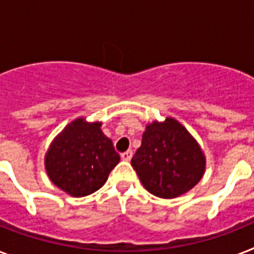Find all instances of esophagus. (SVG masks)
<instances>
[{
	"label": "esophagus",
	"instance_id": "obj_1",
	"mask_svg": "<svg viewBox=\"0 0 254 254\" xmlns=\"http://www.w3.org/2000/svg\"><path fill=\"white\" fill-rule=\"evenodd\" d=\"M131 155H133L131 150H127V151H125V153H123V154H121V159H123V161H127V162H129V161L131 159Z\"/></svg>",
	"mask_w": 254,
	"mask_h": 254
}]
</instances>
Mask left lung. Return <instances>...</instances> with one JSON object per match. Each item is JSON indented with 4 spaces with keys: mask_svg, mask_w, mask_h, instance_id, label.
I'll use <instances>...</instances> for the list:
<instances>
[{
    "mask_svg": "<svg viewBox=\"0 0 254 254\" xmlns=\"http://www.w3.org/2000/svg\"><path fill=\"white\" fill-rule=\"evenodd\" d=\"M131 166L149 192L174 199L199 183L205 171V155L178 120L166 117L147 124Z\"/></svg>",
    "mask_w": 254,
    "mask_h": 254,
    "instance_id": "left-lung-1",
    "label": "left lung"
}]
</instances>
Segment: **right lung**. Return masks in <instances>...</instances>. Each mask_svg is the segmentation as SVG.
<instances>
[{
  "label": "right lung",
  "instance_id": "obj_1",
  "mask_svg": "<svg viewBox=\"0 0 254 254\" xmlns=\"http://www.w3.org/2000/svg\"><path fill=\"white\" fill-rule=\"evenodd\" d=\"M100 121L77 117L50 143L45 155L50 181L71 196L81 197L101 189L120 162L112 139Z\"/></svg>",
  "mask_w": 254,
  "mask_h": 254
}]
</instances>
